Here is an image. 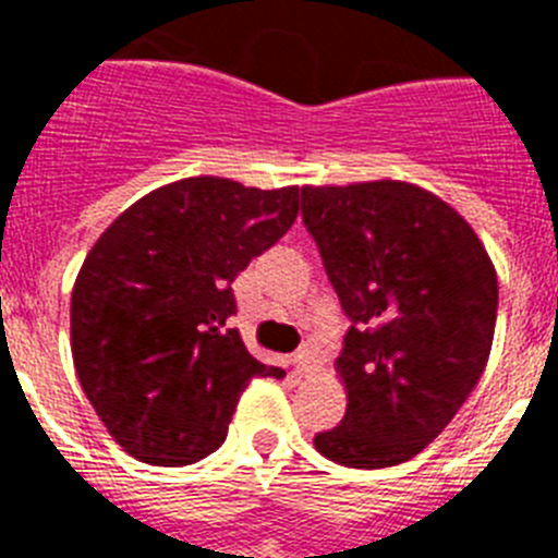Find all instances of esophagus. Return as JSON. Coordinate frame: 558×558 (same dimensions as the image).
<instances>
[{
  "label": "esophagus",
  "mask_w": 558,
  "mask_h": 558,
  "mask_svg": "<svg viewBox=\"0 0 558 558\" xmlns=\"http://www.w3.org/2000/svg\"><path fill=\"white\" fill-rule=\"evenodd\" d=\"M295 363H299V372H302L304 377H310V374H315L318 368H322V363H318V352H315L313 347L299 349V354H295Z\"/></svg>",
  "instance_id": "esophagus-1"
}]
</instances>
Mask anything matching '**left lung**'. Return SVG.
Here are the masks:
<instances>
[{"mask_svg": "<svg viewBox=\"0 0 558 558\" xmlns=\"http://www.w3.org/2000/svg\"><path fill=\"white\" fill-rule=\"evenodd\" d=\"M302 218L352 322L335 360L347 416L315 450L354 470L411 461L486 368L495 265L450 204L408 181L302 186Z\"/></svg>", "mask_w": 558, "mask_h": 558, "instance_id": "8db88e82", "label": "left lung"}]
</instances>
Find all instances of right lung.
<instances>
[{
    "mask_svg": "<svg viewBox=\"0 0 558 558\" xmlns=\"http://www.w3.org/2000/svg\"><path fill=\"white\" fill-rule=\"evenodd\" d=\"M299 186L198 175L147 192L113 220L72 290V357L113 441L142 463L218 450L254 377H282L231 327V282L293 226Z\"/></svg>",
    "mask_w": 558,
    "mask_h": 558,
    "instance_id": "add662e5",
    "label": "right lung"
}]
</instances>
